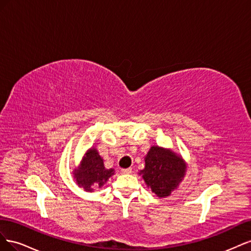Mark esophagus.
<instances>
[{
    "label": "esophagus",
    "instance_id": "esophagus-1",
    "mask_svg": "<svg viewBox=\"0 0 251 251\" xmlns=\"http://www.w3.org/2000/svg\"><path fill=\"white\" fill-rule=\"evenodd\" d=\"M123 174H131L132 173V169L131 168H127V169H123L121 170Z\"/></svg>",
    "mask_w": 251,
    "mask_h": 251
}]
</instances>
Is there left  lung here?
I'll use <instances>...</instances> for the list:
<instances>
[{
    "mask_svg": "<svg viewBox=\"0 0 251 251\" xmlns=\"http://www.w3.org/2000/svg\"><path fill=\"white\" fill-rule=\"evenodd\" d=\"M185 173L182 158L170 150L151 147L146 157V168L140 172L148 186L158 197H168L177 188Z\"/></svg>",
    "mask_w": 251,
    "mask_h": 251,
    "instance_id": "obj_1",
    "label": "left lung"
}]
</instances>
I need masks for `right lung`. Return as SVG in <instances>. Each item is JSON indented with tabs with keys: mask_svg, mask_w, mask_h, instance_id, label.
Masks as SVG:
<instances>
[{
	"mask_svg": "<svg viewBox=\"0 0 251 251\" xmlns=\"http://www.w3.org/2000/svg\"><path fill=\"white\" fill-rule=\"evenodd\" d=\"M112 175H114V170L105 169L97 151L90 149L83 157L78 170H75L74 178L86 192H92L93 186L101 187Z\"/></svg>",
	"mask_w": 251,
	"mask_h": 251,
	"instance_id": "right-lung-1",
	"label": "right lung"
}]
</instances>
